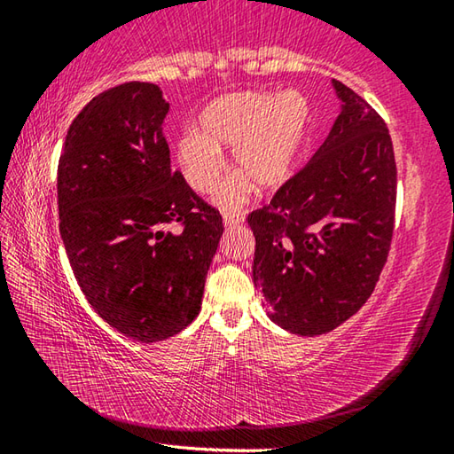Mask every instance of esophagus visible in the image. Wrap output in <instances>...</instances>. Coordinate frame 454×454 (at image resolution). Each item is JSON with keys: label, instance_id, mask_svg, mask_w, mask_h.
Wrapping results in <instances>:
<instances>
[{"label": "esophagus", "instance_id": "esophagus-1", "mask_svg": "<svg viewBox=\"0 0 454 454\" xmlns=\"http://www.w3.org/2000/svg\"><path fill=\"white\" fill-rule=\"evenodd\" d=\"M240 222H244V214H240V212H224V226L226 228L238 226Z\"/></svg>", "mask_w": 454, "mask_h": 454}]
</instances>
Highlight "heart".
<instances>
[{"mask_svg":"<svg viewBox=\"0 0 454 454\" xmlns=\"http://www.w3.org/2000/svg\"><path fill=\"white\" fill-rule=\"evenodd\" d=\"M310 124L306 99L288 94L246 91L216 99L200 118V132H188L178 142V162L184 178L194 190L210 194L224 174L222 148H234L238 174L222 192L218 202L234 208L256 190H272L288 178Z\"/></svg>","mask_w":454,"mask_h":454,"instance_id":"heart-1","label":"heart"}]
</instances>
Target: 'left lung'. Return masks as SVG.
<instances>
[{"instance_id": "left-lung-1", "label": "left lung", "mask_w": 454, "mask_h": 454, "mask_svg": "<svg viewBox=\"0 0 454 454\" xmlns=\"http://www.w3.org/2000/svg\"><path fill=\"white\" fill-rule=\"evenodd\" d=\"M342 110L325 144L270 204L248 214L252 276L268 317L317 336L360 310L387 264L395 230L396 162L374 107L333 82Z\"/></svg>"}]
</instances>
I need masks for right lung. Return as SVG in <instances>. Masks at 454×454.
I'll return each instance as SVG.
<instances>
[{
	"label": "right lung",
	"instance_id": "add662e5",
	"mask_svg": "<svg viewBox=\"0 0 454 454\" xmlns=\"http://www.w3.org/2000/svg\"><path fill=\"white\" fill-rule=\"evenodd\" d=\"M156 83L126 82L75 116L58 164L59 234L75 280L107 325L166 340L202 309L220 212L170 168ZM176 225V231L169 226Z\"/></svg>",
	"mask_w": 454,
	"mask_h": 454
}]
</instances>
